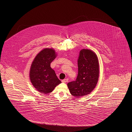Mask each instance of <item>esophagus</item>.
Returning <instances> with one entry per match:
<instances>
[{
	"mask_svg": "<svg viewBox=\"0 0 132 132\" xmlns=\"http://www.w3.org/2000/svg\"><path fill=\"white\" fill-rule=\"evenodd\" d=\"M68 81V79H64L63 80H62V82H66Z\"/></svg>",
	"mask_w": 132,
	"mask_h": 132,
	"instance_id": "obj_1",
	"label": "esophagus"
}]
</instances>
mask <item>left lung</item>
<instances>
[{
    "label": "left lung",
    "instance_id": "1",
    "mask_svg": "<svg viewBox=\"0 0 132 132\" xmlns=\"http://www.w3.org/2000/svg\"><path fill=\"white\" fill-rule=\"evenodd\" d=\"M78 74L75 81L67 84L70 92L76 97L89 94L95 87L99 77L98 60L92 50L82 49L78 59Z\"/></svg>",
    "mask_w": 132,
    "mask_h": 132
}]
</instances>
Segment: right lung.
Segmentation results:
<instances>
[{
  "label": "right lung",
  "mask_w": 132,
  "mask_h": 132,
  "mask_svg": "<svg viewBox=\"0 0 132 132\" xmlns=\"http://www.w3.org/2000/svg\"><path fill=\"white\" fill-rule=\"evenodd\" d=\"M56 56L53 49L45 48L38 53L31 64L30 80L34 87L41 93H50L61 82L50 67V63Z\"/></svg>",
  "instance_id": "obj_1"
}]
</instances>
